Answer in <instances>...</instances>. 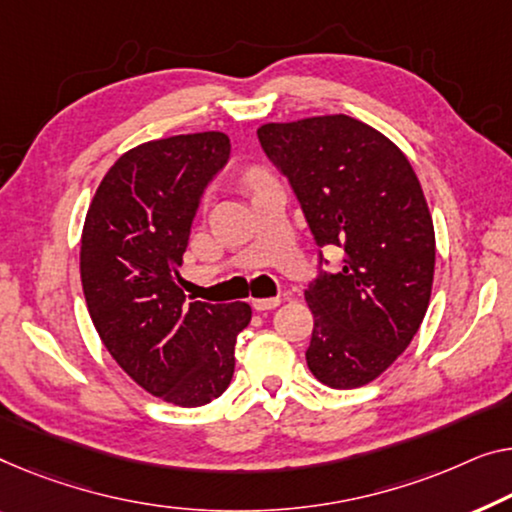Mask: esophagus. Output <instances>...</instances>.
<instances>
[{"label":"esophagus","instance_id":"1","mask_svg":"<svg viewBox=\"0 0 512 512\" xmlns=\"http://www.w3.org/2000/svg\"><path fill=\"white\" fill-rule=\"evenodd\" d=\"M280 303H282L280 296H273V299H253V308L255 310H273V308H278Z\"/></svg>","mask_w":512,"mask_h":512}]
</instances>
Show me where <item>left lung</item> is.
<instances>
[{
    "mask_svg": "<svg viewBox=\"0 0 512 512\" xmlns=\"http://www.w3.org/2000/svg\"><path fill=\"white\" fill-rule=\"evenodd\" d=\"M257 137L317 246L345 253L338 273L319 271L305 289L308 368L340 391L370 384L409 347L432 294L434 225L414 167L347 114L264 124Z\"/></svg>",
    "mask_w": 512,
    "mask_h": 512,
    "instance_id": "8db88e82",
    "label": "left lung"
}]
</instances>
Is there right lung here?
Segmentation results:
<instances>
[{
    "instance_id": "right-lung-1",
    "label": "right lung",
    "mask_w": 512,
    "mask_h": 512,
    "mask_svg": "<svg viewBox=\"0 0 512 512\" xmlns=\"http://www.w3.org/2000/svg\"><path fill=\"white\" fill-rule=\"evenodd\" d=\"M218 131L126 151L89 204L80 246L87 308L103 345L156 398L202 407L234 375L248 303H186L179 266L204 188L230 158Z\"/></svg>"
}]
</instances>
